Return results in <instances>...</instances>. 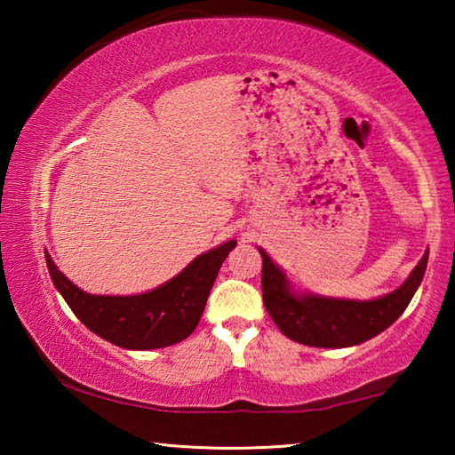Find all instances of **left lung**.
I'll list each match as a JSON object with an SVG mask.
<instances>
[{
  "label": "left lung",
  "mask_w": 455,
  "mask_h": 455,
  "mask_svg": "<svg viewBox=\"0 0 455 455\" xmlns=\"http://www.w3.org/2000/svg\"><path fill=\"white\" fill-rule=\"evenodd\" d=\"M263 303L283 335L309 347H353L379 335L399 319L423 281L429 251L421 257L402 287L373 301L319 297L297 292L283 268L263 249Z\"/></svg>",
  "instance_id": "1"
}]
</instances>
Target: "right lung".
I'll use <instances>...</instances> for the list:
<instances>
[{
	"mask_svg": "<svg viewBox=\"0 0 455 455\" xmlns=\"http://www.w3.org/2000/svg\"><path fill=\"white\" fill-rule=\"evenodd\" d=\"M236 241L222 243L198 255L192 263L160 287L140 295H90L64 276L45 252L53 284L92 333L118 347L146 351L168 347L187 339L203 317L206 299Z\"/></svg>",
	"mask_w": 455,
	"mask_h": 455,
	"instance_id": "add662e5",
	"label": "right lung"
}]
</instances>
